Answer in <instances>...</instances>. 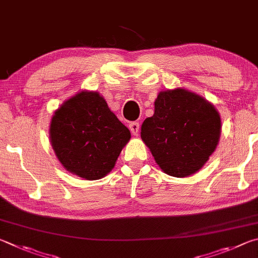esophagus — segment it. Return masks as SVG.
Listing matches in <instances>:
<instances>
[{
	"label": "esophagus",
	"mask_w": 258,
	"mask_h": 258,
	"mask_svg": "<svg viewBox=\"0 0 258 258\" xmlns=\"http://www.w3.org/2000/svg\"><path fill=\"white\" fill-rule=\"evenodd\" d=\"M139 128H141V126H139V122H137V121H134L129 124L130 132H132V134L135 135V136H137V135L139 134Z\"/></svg>",
	"instance_id": "1"
}]
</instances>
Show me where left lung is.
I'll use <instances>...</instances> for the list:
<instances>
[{
  "mask_svg": "<svg viewBox=\"0 0 258 258\" xmlns=\"http://www.w3.org/2000/svg\"><path fill=\"white\" fill-rule=\"evenodd\" d=\"M141 137L164 173L177 178L200 171L218 146L221 116L213 104L181 87L162 90Z\"/></svg>",
  "mask_w": 258,
  "mask_h": 258,
  "instance_id": "left-lung-1",
  "label": "left lung"
}]
</instances>
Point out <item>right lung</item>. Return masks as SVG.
<instances>
[{
    "mask_svg": "<svg viewBox=\"0 0 258 258\" xmlns=\"http://www.w3.org/2000/svg\"><path fill=\"white\" fill-rule=\"evenodd\" d=\"M132 135L98 92L81 90L62 103L49 123V142L67 171L98 180L114 168Z\"/></svg>",
    "mask_w": 258,
    "mask_h": 258,
    "instance_id": "obj_1",
    "label": "right lung"
}]
</instances>
